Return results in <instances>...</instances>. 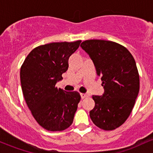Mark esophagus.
Returning <instances> with one entry per match:
<instances>
[{
    "instance_id": "obj_1",
    "label": "esophagus",
    "mask_w": 153,
    "mask_h": 153,
    "mask_svg": "<svg viewBox=\"0 0 153 153\" xmlns=\"http://www.w3.org/2000/svg\"><path fill=\"white\" fill-rule=\"evenodd\" d=\"M80 96H81L82 99H85V98H87V97H89V94H80Z\"/></svg>"
}]
</instances>
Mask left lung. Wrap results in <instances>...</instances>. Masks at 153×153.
<instances>
[{"label":"left lung","mask_w":153,"mask_h":153,"mask_svg":"<svg viewBox=\"0 0 153 153\" xmlns=\"http://www.w3.org/2000/svg\"><path fill=\"white\" fill-rule=\"evenodd\" d=\"M80 46L94 63L104 88L103 96H93L90 111L94 124L106 131L122 125L130 115L140 91L136 62L125 47L111 41L89 39Z\"/></svg>","instance_id":"8db88e82"}]
</instances>
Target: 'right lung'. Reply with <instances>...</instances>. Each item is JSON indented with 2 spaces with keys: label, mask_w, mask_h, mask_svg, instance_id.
<instances>
[{
  "label": "right lung",
  "mask_w": 153,
  "mask_h": 153,
  "mask_svg": "<svg viewBox=\"0 0 153 153\" xmlns=\"http://www.w3.org/2000/svg\"><path fill=\"white\" fill-rule=\"evenodd\" d=\"M80 42L40 45L31 51L21 67V85L26 104L35 120L48 131L65 130L73 122L80 94L67 92L55 85L62 79V73L68 69V59Z\"/></svg>",
  "instance_id": "obj_1"
}]
</instances>
